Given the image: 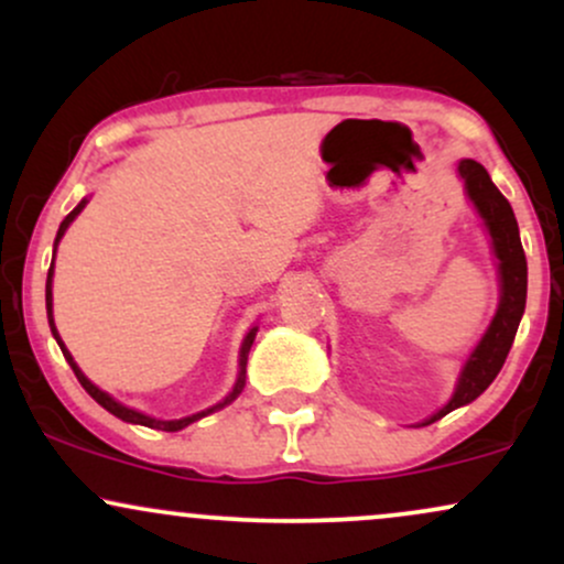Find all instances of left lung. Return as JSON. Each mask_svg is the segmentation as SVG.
<instances>
[{"instance_id": "8db88e82", "label": "left lung", "mask_w": 564, "mask_h": 564, "mask_svg": "<svg viewBox=\"0 0 564 564\" xmlns=\"http://www.w3.org/2000/svg\"><path fill=\"white\" fill-rule=\"evenodd\" d=\"M458 174H462L471 204L477 206L485 225H488L490 238H494L498 273H501V302H498V313L494 323H490L482 341L477 345L475 352H471L467 366H464L462 379H458V387L456 392H453V398L448 400V405L440 408L435 416L424 424L437 422L445 413L471 403V400L480 398V394L488 390L490 381L498 377L503 360H507L517 326H520L522 313H525L528 260L525 251H522L520 228H517L514 212H511L509 200L501 196V191L494 185V180L488 177L482 164L469 159L462 161V164H458Z\"/></svg>"}]
</instances>
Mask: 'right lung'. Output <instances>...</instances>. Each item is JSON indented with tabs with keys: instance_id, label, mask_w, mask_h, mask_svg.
Segmentation results:
<instances>
[{
	"instance_id": "1",
	"label": "right lung",
	"mask_w": 564,
	"mask_h": 564,
	"mask_svg": "<svg viewBox=\"0 0 564 564\" xmlns=\"http://www.w3.org/2000/svg\"><path fill=\"white\" fill-rule=\"evenodd\" d=\"M84 204H87V200H82V204L76 206V209L70 212V215H68V217L63 219V223H61V230H57V238H55V249H57V241H61V238H63V232H66L68 225L74 223V217L79 215V212L84 209ZM53 260H55V257H53ZM47 318H50V328H53V336H55V339H57V345H61L63 355H66V360H68V366L74 368L76 379H79V384L84 387V390H87L89 394H93V398H95L97 403H100L102 408H106V411H111L113 416H119L121 422H129V424H142V426H151V430H161V432H177V430H183V426L193 424V422H198V419H200V416H206V413H215V411H219V408H225V405H228V403H232V400H236L238 394H241L243 384H246V358H249L251 341H254V334H257V328H251V332L246 334V339H243V347H241V373H238V381H236V387H232V392L228 394V398L223 400V403H217V405L206 408V411H200V413H193V416L177 419V422H159V419H151V416H145V413H140V411H132V408H127V405L116 403V400L111 398V394H106V392H102V390H97V387L93 384V381H89V379L84 377V373L79 371V366L74 364V358H70V352H68V349H66V345H63V341H61V336H57V328H55V323H53V268H50V273H47Z\"/></svg>"
}]
</instances>
